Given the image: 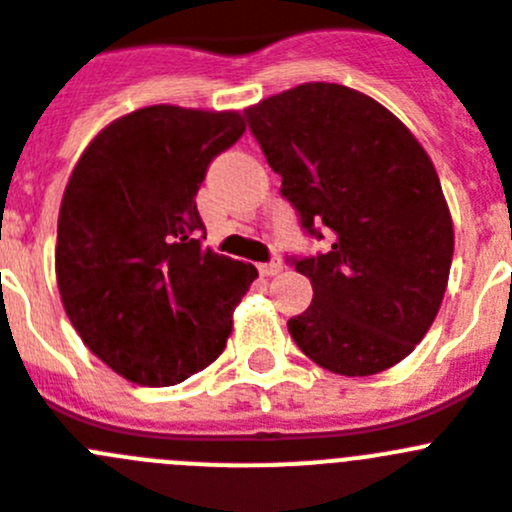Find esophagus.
<instances>
[{
    "label": "esophagus",
    "mask_w": 512,
    "mask_h": 512,
    "mask_svg": "<svg viewBox=\"0 0 512 512\" xmlns=\"http://www.w3.org/2000/svg\"><path fill=\"white\" fill-rule=\"evenodd\" d=\"M280 270H283V262L280 260H270V262H262L260 265V273L265 275V278H273V275H278Z\"/></svg>",
    "instance_id": "esophagus-1"
}]
</instances>
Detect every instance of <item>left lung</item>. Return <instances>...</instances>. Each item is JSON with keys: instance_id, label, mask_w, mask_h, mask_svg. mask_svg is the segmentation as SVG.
Returning a JSON list of instances; mask_svg holds the SVG:
<instances>
[{"instance_id": "8db88e82", "label": "left lung", "mask_w": 512, "mask_h": 512, "mask_svg": "<svg viewBox=\"0 0 512 512\" xmlns=\"http://www.w3.org/2000/svg\"><path fill=\"white\" fill-rule=\"evenodd\" d=\"M245 114L301 227L331 242L290 260L313 285L288 321L293 342L336 375L398 365L434 324L454 255L431 158L393 112L339 84H301Z\"/></svg>"}]
</instances>
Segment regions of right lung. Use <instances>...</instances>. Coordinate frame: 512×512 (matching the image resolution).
<instances>
[{
  "mask_svg": "<svg viewBox=\"0 0 512 512\" xmlns=\"http://www.w3.org/2000/svg\"><path fill=\"white\" fill-rule=\"evenodd\" d=\"M242 135L239 112L145 107L107 124L68 178L55 245L63 308L130 382L176 385L227 347L257 270L201 245L196 193Z\"/></svg>",
  "mask_w": 512,
  "mask_h": 512,
  "instance_id": "obj_1",
  "label": "right lung"
}]
</instances>
